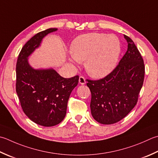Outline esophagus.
<instances>
[{
    "instance_id": "34e87169",
    "label": "esophagus",
    "mask_w": 158,
    "mask_h": 158,
    "mask_svg": "<svg viewBox=\"0 0 158 158\" xmlns=\"http://www.w3.org/2000/svg\"><path fill=\"white\" fill-rule=\"evenodd\" d=\"M79 83H80V84L81 85H84L85 84V79L84 78V77H82V76H80L79 78Z\"/></svg>"
}]
</instances>
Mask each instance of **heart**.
Here are the masks:
<instances>
[{
  "label": "heart",
  "mask_w": 158,
  "mask_h": 158,
  "mask_svg": "<svg viewBox=\"0 0 158 158\" xmlns=\"http://www.w3.org/2000/svg\"><path fill=\"white\" fill-rule=\"evenodd\" d=\"M70 60L79 64L85 61L89 75L103 78L112 72L121 51L118 38L114 35L90 33L79 35L71 43Z\"/></svg>",
  "instance_id": "obj_1"
}]
</instances>
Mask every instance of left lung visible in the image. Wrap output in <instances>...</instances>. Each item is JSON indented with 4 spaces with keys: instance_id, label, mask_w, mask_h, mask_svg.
I'll return each mask as SVG.
<instances>
[{
    "instance_id": "obj_1",
    "label": "left lung",
    "mask_w": 158,
    "mask_h": 158,
    "mask_svg": "<svg viewBox=\"0 0 158 158\" xmlns=\"http://www.w3.org/2000/svg\"><path fill=\"white\" fill-rule=\"evenodd\" d=\"M124 37L127 51L116 69L103 79L87 80L92 116L101 124H114L124 118L136 105L143 85V59L133 40Z\"/></svg>"
}]
</instances>
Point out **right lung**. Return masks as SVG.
Masks as SVG:
<instances>
[{"mask_svg": "<svg viewBox=\"0 0 158 158\" xmlns=\"http://www.w3.org/2000/svg\"><path fill=\"white\" fill-rule=\"evenodd\" d=\"M56 31L51 28L32 37L22 48L16 64V92L21 107L28 118L44 127L64 120L70 95L79 82L78 75L66 79L52 68L35 69L29 62L43 38Z\"/></svg>", "mask_w": 158, "mask_h": 158, "instance_id": "1", "label": "right lung"}]
</instances>
